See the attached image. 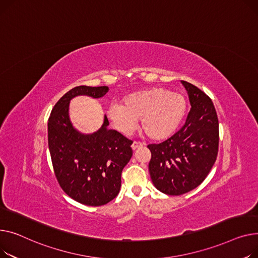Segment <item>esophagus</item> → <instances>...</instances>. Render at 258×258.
Wrapping results in <instances>:
<instances>
[{
  "instance_id": "34e87169",
  "label": "esophagus",
  "mask_w": 258,
  "mask_h": 258,
  "mask_svg": "<svg viewBox=\"0 0 258 258\" xmlns=\"http://www.w3.org/2000/svg\"><path fill=\"white\" fill-rule=\"evenodd\" d=\"M143 146H144V144H143V143H140V142H133V144H132L131 148H132V150H136V149H139V148H141V147H143Z\"/></svg>"
}]
</instances>
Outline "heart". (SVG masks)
Wrapping results in <instances>:
<instances>
[{
	"label": "heart",
	"mask_w": 258,
	"mask_h": 258,
	"mask_svg": "<svg viewBox=\"0 0 258 258\" xmlns=\"http://www.w3.org/2000/svg\"><path fill=\"white\" fill-rule=\"evenodd\" d=\"M185 110L186 99L182 94L153 87L125 96L122 104H110L106 114L111 125L125 135L135 130L138 118H141L143 131L148 138L160 141L176 132Z\"/></svg>",
	"instance_id": "obj_1"
}]
</instances>
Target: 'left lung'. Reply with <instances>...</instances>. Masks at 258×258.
Listing matches in <instances>:
<instances>
[{
    "label": "left lung",
    "instance_id": "1",
    "mask_svg": "<svg viewBox=\"0 0 258 258\" xmlns=\"http://www.w3.org/2000/svg\"><path fill=\"white\" fill-rule=\"evenodd\" d=\"M191 108L186 122L173 136L151 151L149 172L154 186L163 194L179 196L199 186L216 162L219 119L213 101L197 86L181 81Z\"/></svg>",
    "mask_w": 258,
    "mask_h": 258
}]
</instances>
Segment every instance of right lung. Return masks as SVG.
Masks as SVG:
<instances>
[{
    "label": "right lung",
    "instance_id": "add662e5",
    "mask_svg": "<svg viewBox=\"0 0 258 258\" xmlns=\"http://www.w3.org/2000/svg\"><path fill=\"white\" fill-rule=\"evenodd\" d=\"M107 86L74 87L55 104L48 123V143L58 183L72 199L88 206L113 200L120 188V177L132 156V141L108 129L104 115L101 128L92 134L76 129L70 118V101L77 96L102 98Z\"/></svg>",
    "mask_w": 258,
    "mask_h": 258
}]
</instances>
